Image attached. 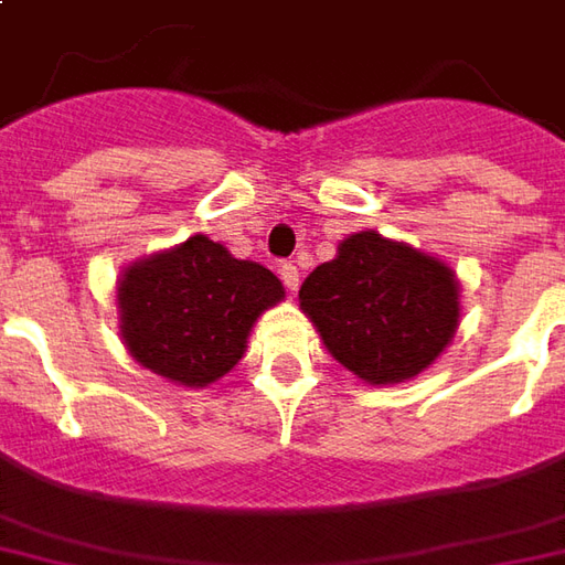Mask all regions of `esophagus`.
<instances>
[{"instance_id": "34e87169", "label": "esophagus", "mask_w": 565, "mask_h": 565, "mask_svg": "<svg viewBox=\"0 0 565 565\" xmlns=\"http://www.w3.org/2000/svg\"><path fill=\"white\" fill-rule=\"evenodd\" d=\"M279 279L286 282V289L295 291V289H298V267H295L291 260H286V264H279Z\"/></svg>"}]
</instances>
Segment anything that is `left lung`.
Returning <instances> with one entry per match:
<instances>
[{
    "label": "left lung",
    "mask_w": 565,
    "mask_h": 565,
    "mask_svg": "<svg viewBox=\"0 0 565 565\" xmlns=\"http://www.w3.org/2000/svg\"><path fill=\"white\" fill-rule=\"evenodd\" d=\"M329 354L370 385L414 380L460 323V286L448 264L407 242L363 230L339 245L298 291Z\"/></svg>",
    "instance_id": "8db88e82"
}]
</instances>
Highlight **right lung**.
<instances>
[{"mask_svg": "<svg viewBox=\"0 0 565 565\" xmlns=\"http://www.w3.org/2000/svg\"><path fill=\"white\" fill-rule=\"evenodd\" d=\"M282 298L286 289L267 267L238 260L207 236H189L124 270L120 335L146 370L204 388L242 361L255 320Z\"/></svg>", "mask_w": 565, "mask_h": 565, "instance_id": "add662e5", "label": "right lung"}]
</instances>
